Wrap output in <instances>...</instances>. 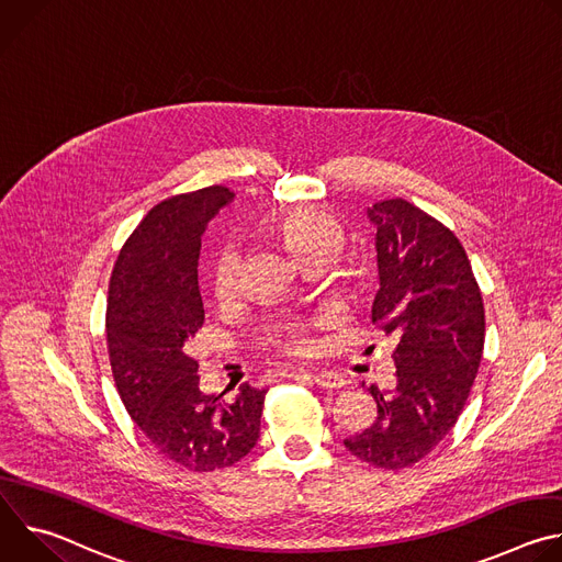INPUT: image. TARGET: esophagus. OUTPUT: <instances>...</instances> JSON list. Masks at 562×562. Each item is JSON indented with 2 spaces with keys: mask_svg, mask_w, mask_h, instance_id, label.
Here are the masks:
<instances>
[{
  "mask_svg": "<svg viewBox=\"0 0 562 562\" xmlns=\"http://www.w3.org/2000/svg\"><path fill=\"white\" fill-rule=\"evenodd\" d=\"M313 380L319 389H329V391H336V389H342L347 384V378L338 371H319V373H313Z\"/></svg>",
  "mask_w": 562,
  "mask_h": 562,
  "instance_id": "esophagus-1",
  "label": "esophagus"
}]
</instances>
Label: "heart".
<instances>
[{"label":"heart","instance_id":"obj_1","mask_svg":"<svg viewBox=\"0 0 562 562\" xmlns=\"http://www.w3.org/2000/svg\"><path fill=\"white\" fill-rule=\"evenodd\" d=\"M265 231L300 265H306L313 258H334L342 243V231L338 222L329 213L311 206H295L269 217ZM213 282L220 300H231L237 293L239 273L235 254L224 251L217 258ZM267 340L289 353H306L313 347V340L302 331L273 329Z\"/></svg>","mask_w":562,"mask_h":562}]
</instances>
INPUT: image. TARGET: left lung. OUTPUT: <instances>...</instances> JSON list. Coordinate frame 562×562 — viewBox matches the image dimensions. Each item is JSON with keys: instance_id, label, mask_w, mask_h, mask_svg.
I'll return each mask as SVG.
<instances>
[{"instance_id": "8db88e82", "label": "left lung", "mask_w": 562, "mask_h": 562, "mask_svg": "<svg viewBox=\"0 0 562 562\" xmlns=\"http://www.w3.org/2000/svg\"><path fill=\"white\" fill-rule=\"evenodd\" d=\"M380 289L373 325L393 336L395 386L371 384L378 416L345 447L373 467L423 460L456 425L485 347V306L460 239L412 202L367 209Z\"/></svg>"}]
</instances>
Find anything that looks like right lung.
<instances>
[{"label":"right lung","instance_id":"1","mask_svg":"<svg viewBox=\"0 0 562 562\" xmlns=\"http://www.w3.org/2000/svg\"><path fill=\"white\" fill-rule=\"evenodd\" d=\"M233 198L226 187H206L153 206L109 284L106 342L122 403L159 453L191 471L231 467L260 438L267 389L245 382L233 400L204 395L198 362L184 353L204 325L202 233Z\"/></svg>","mask_w":562,"mask_h":562}]
</instances>
